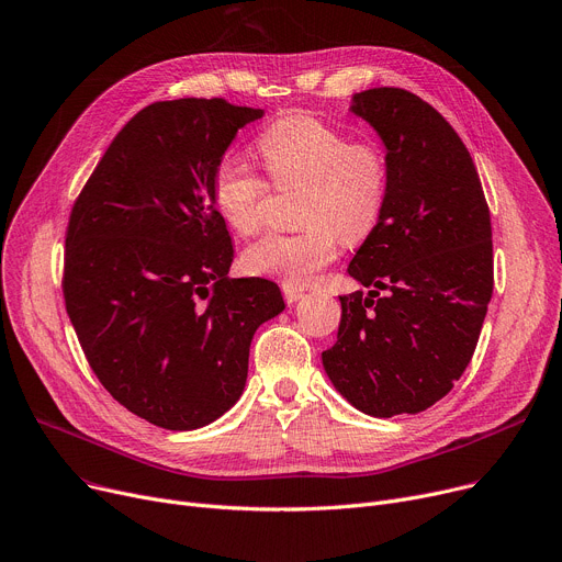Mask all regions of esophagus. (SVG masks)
I'll return each mask as SVG.
<instances>
[{"label":"esophagus","mask_w":562,"mask_h":562,"mask_svg":"<svg viewBox=\"0 0 562 562\" xmlns=\"http://www.w3.org/2000/svg\"><path fill=\"white\" fill-rule=\"evenodd\" d=\"M282 293H284V301L289 305L297 303L301 297H305V289H297V286H291V284H282Z\"/></svg>","instance_id":"obj_1"}]
</instances>
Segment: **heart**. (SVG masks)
<instances>
[{
    "label": "heart",
    "mask_w": 562,
    "mask_h": 562,
    "mask_svg": "<svg viewBox=\"0 0 562 562\" xmlns=\"http://www.w3.org/2000/svg\"><path fill=\"white\" fill-rule=\"evenodd\" d=\"M271 182L280 190L303 187L301 233L267 235L244 252L255 276L303 286L339 255L341 239H366L382 218L389 196V158L378 142H350L348 133L312 115H286L255 139ZM267 182L237 160H223L212 176V203L239 235L261 223Z\"/></svg>",
    "instance_id": "obj_1"
}]
</instances>
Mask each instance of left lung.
<instances>
[{"label":"left lung","instance_id":"left-lung-1","mask_svg":"<svg viewBox=\"0 0 562 562\" xmlns=\"http://www.w3.org/2000/svg\"><path fill=\"white\" fill-rule=\"evenodd\" d=\"M389 158L382 218L348 273L329 382L372 418L420 414L468 368L493 295L491 210L465 144L427 101L400 88L352 94ZM390 293L382 299L379 291Z\"/></svg>","mask_w":562,"mask_h":562}]
</instances>
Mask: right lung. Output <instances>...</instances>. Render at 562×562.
<instances>
[{"label": "right lung", "instance_id": "add662e5", "mask_svg": "<svg viewBox=\"0 0 562 562\" xmlns=\"http://www.w3.org/2000/svg\"><path fill=\"white\" fill-rule=\"evenodd\" d=\"M261 108L158 101L112 139L74 203L65 307L105 391L171 431L237 404L252 334L284 310L276 282L231 280L233 241L212 176Z\"/></svg>", "mask_w": 562, "mask_h": 562}]
</instances>
